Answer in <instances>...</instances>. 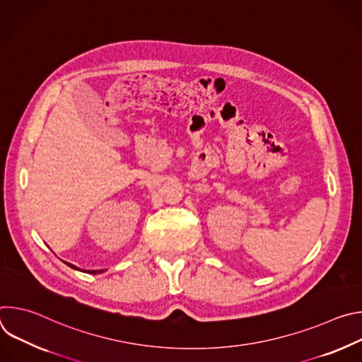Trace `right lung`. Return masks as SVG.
<instances>
[{
    "label": "right lung",
    "instance_id": "right-lung-1",
    "mask_svg": "<svg viewBox=\"0 0 362 362\" xmlns=\"http://www.w3.org/2000/svg\"><path fill=\"white\" fill-rule=\"evenodd\" d=\"M70 268H73V269H77V271H81L80 268H77L76 265H73V264H69V262H66ZM87 274H101V272H105V269H98V271H86Z\"/></svg>",
    "mask_w": 362,
    "mask_h": 362
}]
</instances>
